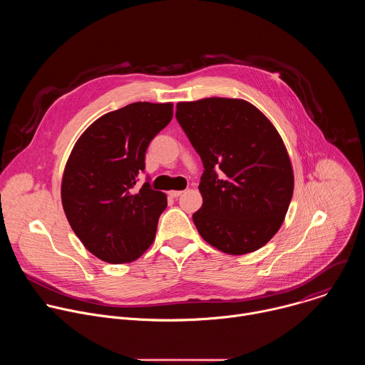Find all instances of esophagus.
<instances>
[{"mask_svg": "<svg viewBox=\"0 0 365 365\" xmlns=\"http://www.w3.org/2000/svg\"><path fill=\"white\" fill-rule=\"evenodd\" d=\"M183 193V190H170L169 192V195L172 196V197H178V196H180Z\"/></svg>", "mask_w": 365, "mask_h": 365, "instance_id": "34e87169", "label": "esophagus"}]
</instances>
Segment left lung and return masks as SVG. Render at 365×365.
<instances>
[{
	"label": "left lung",
	"instance_id": "8db88e82",
	"mask_svg": "<svg viewBox=\"0 0 365 365\" xmlns=\"http://www.w3.org/2000/svg\"><path fill=\"white\" fill-rule=\"evenodd\" d=\"M176 118L203 163L193 214L200 237L241 255L266 245L280 230L293 196V168L270 120L244 99L179 102Z\"/></svg>",
	"mask_w": 365,
	"mask_h": 365
}]
</instances>
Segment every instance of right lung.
<instances>
[{
  "label": "right lung",
  "mask_w": 365,
  "mask_h": 365,
  "mask_svg": "<svg viewBox=\"0 0 365 365\" xmlns=\"http://www.w3.org/2000/svg\"><path fill=\"white\" fill-rule=\"evenodd\" d=\"M173 117V103L134 102L92 123L65 166L62 205L85 248L102 262L131 263L154 241L168 197L145 182V150Z\"/></svg>",
  "instance_id": "right-lung-1"
}]
</instances>
